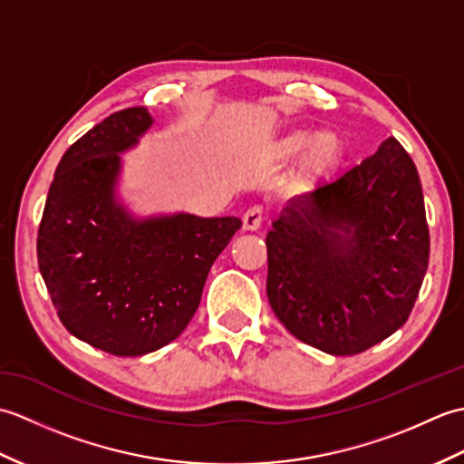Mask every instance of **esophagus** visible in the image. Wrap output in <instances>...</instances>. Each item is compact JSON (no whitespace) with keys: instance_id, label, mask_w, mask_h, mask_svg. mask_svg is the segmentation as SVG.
<instances>
[{"instance_id":"esophagus-1","label":"esophagus","mask_w":464,"mask_h":464,"mask_svg":"<svg viewBox=\"0 0 464 464\" xmlns=\"http://www.w3.org/2000/svg\"><path fill=\"white\" fill-rule=\"evenodd\" d=\"M265 219V209L261 205H253L243 215V229L245 231H257L263 225Z\"/></svg>"}]
</instances>
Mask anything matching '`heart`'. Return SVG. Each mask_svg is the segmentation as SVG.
Masks as SVG:
<instances>
[{
    "label": "heart",
    "instance_id": "b5f03b06",
    "mask_svg": "<svg viewBox=\"0 0 464 464\" xmlns=\"http://www.w3.org/2000/svg\"><path fill=\"white\" fill-rule=\"evenodd\" d=\"M271 155L279 161H289L304 151L303 165L309 173H323L339 161L341 143L333 133H314L297 130L281 135L271 145Z\"/></svg>",
    "mask_w": 464,
    "mask_h": 464
}]
</instances>
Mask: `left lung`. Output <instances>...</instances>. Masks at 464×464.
I'll return each mask as SVG.
<instances>
[{
	"mask_svg": "<svg viewBox=\"0 0 464 464\" xmlns=\"http://www.w3.org/2000/svg\"><path fill=\"white\" fill-rule=\"evenodd\" d=\"M267 297L291 334L357 354L407 323L429 267L417 167L389 137L377 153L295 195L267 233Z\"/></svg>",
	"mask_w": 464,
	"mask_h": 464,
	"instance_id": "obj_1",
	"label": "left lung"
}]
</instances>
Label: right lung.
<instances>
[{"mask_svg":"<svg viewBox=\"0 0 464 464\" xmlns=\"http://www.w3.org/2000/svg\"><path fill=\"white\" fill-rule=\"evenodd\" d=\"M153 125L127 107L80 137L59 161L37 231V263L63 327L95 349L140 357L179 337L237 217L135 219L115 199L120 153Z\"/></svg>","mask_w":464,"mask_h":464,"instance_id":"add662e5","label":"right lung"}]
</instances>
